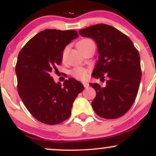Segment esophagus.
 <instances>
[{
    "instance_id": "esophagus-1",
    "label": "esophagus",
    "mask_w": 156,
    "mask_h": 156,
    "mask_svg": "<svg viewBox=\"0 0 156 156\" xmlns=\"http://www.w3.org/2000/svg\"><path fill=\"white\" fill-rule=\"evenodd\" d=\"M83 85L85 88H88L89 87V83H87V82H83Z\"/></svg>"
}]
</instances>
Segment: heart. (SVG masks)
I'll return each instance as SVG.
<instances>
[{"instance_id":"obj_1","label":"heart","mask_w":156,"mask_h":156,"mask_svg":"<svg viewBox=\"0 0 156 156\" xmlns=\"http://www.w3.org/2000/svg\"><path fill=\"white\" fill-rule=\"evenodd\" d=\"M91 39H83L81 40H80L79 42L77 43V48H78V49L83 47L84 45H86L87 44H88L89 42H91ZM88 73L89 71L88 69H85V68L78 67L74 68L73 69L72 72H71V74L73 77L77 78V79L79 80H85L86 78L88 77Z\"/></svg>"}]
</instances>
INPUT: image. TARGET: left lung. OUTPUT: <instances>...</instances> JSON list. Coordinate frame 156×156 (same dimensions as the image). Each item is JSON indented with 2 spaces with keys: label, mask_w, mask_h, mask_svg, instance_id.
Wrapping results in <instances>:
<instances>
[{
  "label": "left lung",
  "mask_w": 156,
  "mask_h": 156,
  "mask_svg": "<svg viewBox=\"0 0 156 156\" xmlns=\"http://www.w3.org/2000/svg\"><path fill=\"white\" fill-rule=\"evenodd\" d=\"M82 37L96 42L99 53L92 76L106 77L105 87L90 83L96 91L92 102L94 112L104 119H117L133 105L140 84V55L130 39L122 32L106 24H97L79 30Z\"/></svg>",
  "instance_id": "8db88e82"
}]
</instances>
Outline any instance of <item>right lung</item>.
<instances>
[{"mask_svg": "<svg viewBox=\"0 0 156 156\" xmlns=\"http://www.w3.org/2000/svg\"><path fill=\"white\" fill-rule=\"evenodd\" d=\"M78 37L74 30L46 29L40 31L20 51L15 67L17 92L28 112L48 125L59 124L71 115L81 83L73 78L55 83L51 73L62 61V52Z\"/></svg>", "mask_w": 156, "mask_h": 156, "instance_id": "1", "label": "right lung"}]
</instances>
